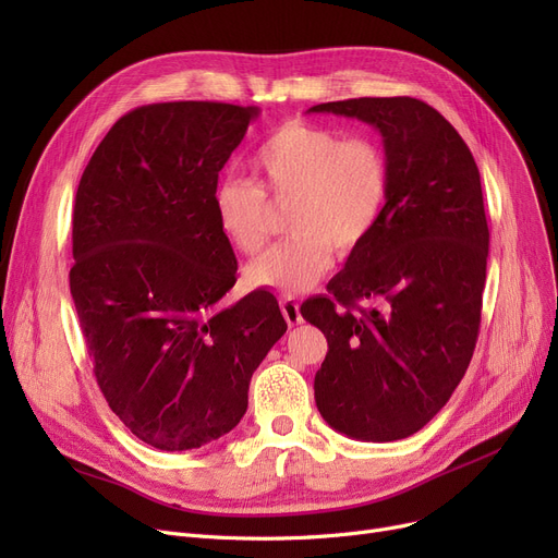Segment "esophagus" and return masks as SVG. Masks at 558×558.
<instances>
[{"instance_id":"esophagus-1","label":"esophagus","mask_w":558,"mask_h":558,"mask_svg":"<svg viewBox=\"0 0 558 558\" xmlns=\"http://www.w3.org/2000/svg\"><path fill=\"white\" fill-rule=\"evenodd\" d=\"M280 310L287 318L289 326H299L303 324V316H301V303L294 296H282L280 299Z\"/></svg>"}]
</instances>
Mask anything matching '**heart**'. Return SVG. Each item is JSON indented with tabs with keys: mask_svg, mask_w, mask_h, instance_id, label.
<instances>
[{
	"mask_svg": "<svg viewBox=\"0 0 558 558\" xmlns=\"http://www.w3.org/2000/svg\"><path fill=\"white\" fill-rule=\"evenodd\" d=\"M257 186L226 179L213 192L223 238L244 255L269 242V203L294 201L289 240L248 269L255 284L299 294L314 287L339 255L360 248L379 223L389 196V162L368 137H345L337 129L284 122L264 140L251 160Z\"/></svg>",
	"mask_w": 558,
	"mask_h": 558,
	"instance_id": "b5f03b06",
	"label": "heart"
}]
</instances>
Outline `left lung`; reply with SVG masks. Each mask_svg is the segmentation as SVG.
<instances>
[{
    "label": "left lung",
    "mask_w": 558,
    "mask_h": 558,
    "mask_svg": "<svg viewBox=\"0 0 558 558\" xmlns=\"http://www.w3.org/2000/svg\"><path fill=\"white\" fill-rule=\"evenodd\" d=\"M310 112L375 126L389 162L377 228L330 280V296L301 307L328 339L314 400L350 438L398 441L441 412L475 353L488 257L480 169L454 126L421 99L360 97ZM362 300L380 307L364 311Z\"/></svg>",
    "instance_id": "1"
}]
</instances>
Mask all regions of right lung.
<instances>
[{"mask_svg": "<svg viewBox=\"0 0 558 558\" xmlns=\"http://www.w3.org/2000/svg\"><path fill=\"white\" fill-rule=\"evenodd\" d=\"M257 108L167 101L120 117L74 198L70 291L97 385L151 448L194 450L248 407L251 375L287 332L271 291L238 282L213 192Z\"/></svg>", "mask_w": 558, "mask_h": 558, "instance_id": "add662e5", "label": "right lung"}]
</instances>
